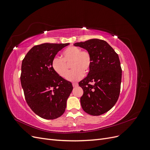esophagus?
I'll list each match as a JSON object with an SVG mask.
<instances>
[{
  "label": "esophagus",
  "instance_id": "esophagus-1",
  "mask_svg": "<svg viewBox=\"0 0 150 150\" xmlns=\"http://www.w3.org/2000/svg\"><path fill=\"white\" fill-rule=\"evenodd\" d=\"M72 86H73V87L74 88H76V87H77V86H78V83H72Z\"/></svg>",
  "mask_w": 150,
  "mask_h": 150
}]
</instances>
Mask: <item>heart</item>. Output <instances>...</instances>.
Here are the masks:
<instances>
[{
    "label": "heart",
    "instance_id": "obj_1",
    "mask_svg": "<svg viewBox=\"0 0 150 150\" xmlns=\"http://www.w3.org/2000/svg\"><path fill=\"white\" fill-rule=\"evenodd\" d=\"M71 63L73 70L69 72V65ZM92 65V58L90 53L87 51H81L79 47L69 46L66 49L60 57H54L52 61L53 70L62 78L71 81H77L83 78L84 74H87Z\"/></svg>",
    "mask_w": 150,
    "mask_h": 150
}]
</instances>
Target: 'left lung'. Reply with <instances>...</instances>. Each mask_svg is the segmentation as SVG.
I'll use <instances>...</instances> for the list:
<instances>
[{
	"mask_svg": "<svg viewBox=\"0 0 150 150\" xmlns=\"http://www.w3.org/2000/svg\"><path fill=\"white\" fill-rule=\"evenodd\" d=\"M74 45L87 50L92 58L87 77L79 83L83 89L81 106L89 115H103L115 106L120 96L122 69L119 56L101 39H92Z\"/></svg>",
	"mask_w": 150,
	"mask_h": 150,
	"instance_id": "left-lung-1",
	"label": "left lung"
}]
</instances>
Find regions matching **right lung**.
Segmentation results:
<instances>
[{
    "instance_id": "add662e5",
    "label": "right lung",
    "mask_w": 150,
    "mask_h": 150,
    "mask_svg": "<svg viewBox=\"0 0 150 150\" xmlns=\"http://www.w3.org/2000/svg\"><path fill=\"white\" fill-rule=\"evenodd\" d=\"M69 43H44L34 46L22 62L21 82L25 101L36 115L54 120L64 112L72 85L54 71L52 61Z\"/></svg>"
}]
</instances>
